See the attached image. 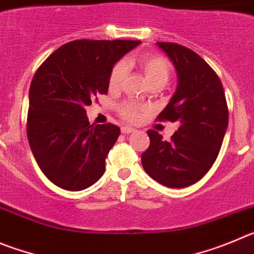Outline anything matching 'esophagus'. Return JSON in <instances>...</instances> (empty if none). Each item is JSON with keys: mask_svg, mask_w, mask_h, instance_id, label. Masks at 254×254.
Masks as SVG:
<instances>
[{"mask_svg": "<svg viewBox=\"0 0 254 254\" xmlns=\"http://www.w3.org/2000/svg\"><path fill=\"white\" fill-rule=\"evenodd\" d=\"M135 129L134 127H122V132L123 134H130V132H134Z\"/></svg>", "mask_w": 254, "mask_h": 254, "instance_id": "obj_1", "label": "esophagus"}]
</instances>
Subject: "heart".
Here are the masks:
<instances>
[{
  "mask_svg": "<svg viewBox=\"0 0 254 254\" xmlns=\"http://www.w3.org/2000/svg\"><path fill=\"white\" fill-rule=\"evenodd\" d=\"M135 62L143 70L144 76L147 78L150 86H158L162 87L167 83L170 78V64L168 62L161 56H152V54H141L136 57ZM127 65L124 61L118 62L113 67L109 76V86L111 90H116L120 87L123 79L127 76ZM119 114L127 120V122L135 123L140 119L143 114V107L132 101H127L119 106Z\"/></svg>",
  "mask_w": 254,
  "mask_h": 254,
  "instance_id": "obj_1",
  "label": "heart"
}]
</instances>
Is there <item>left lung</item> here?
I'll use <instances>...</instances> for the list:
<instances>
[{
  "label": "left lung",
  "instance_id": "obj_1",
  "mask_svg": "<svg viewBox=\"0 0 254 254\" xmlns=\"http://www.w3.org/2000/svg\"><path fill=\"white\" fill-rule=\"evenodd\" d=\"M177 72V88L158 120L178 123L170 141L148 130L144 171L171 189L191 186L211 168L228 127V106L218 74L200 56L175 43H157Z\"/></svg>",
  "mask_w": 254,
  "mask_h": 254
}]
</instances>
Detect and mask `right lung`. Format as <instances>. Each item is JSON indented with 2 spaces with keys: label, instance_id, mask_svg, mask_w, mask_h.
I'll list each match as a JSON object with an SVG mask.
<instances>
[{
  "label": "right lung",
  "instance_id": "add662e5",
  "mask_svg": "<svg viewBox=\"0 0 254 254\" xmlns=\"http://www.w3.org/2000/svg\"><path fill=\"white\" fill-rule=\"evenodd\" d=\"M140 43L74 40L36 70L29 91L27 139L42 172L61 189L81 191L104 175L120 127L90 125L86 106L107 93L113 67Z\"/></svg>",
  "mask_w": 254,
  "mask_h": 254
}]
</instances>
